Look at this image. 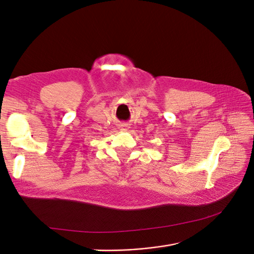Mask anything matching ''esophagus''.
<instances>
[{
  "instance_id": "obj_1",
  "label": "esophagus",
  "mask_w": 254,
  "mask_h": 254,
  "mask_svg": "<svg viewBox=\"0 0 254 254\" xmlns=\"http://www.w3.org/2000/svg\"><path fill=\"white\" fill-rule=\"evenodd\" d=\"M121 126H122V128H123V129H124V130H125V127H127L126 125H121Z\"/></svg>"
}]
</instances>
